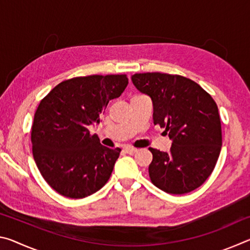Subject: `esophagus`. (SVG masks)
I'll use <instances>...</instances> for the list:
<instances>
[{"instance_id": "1", "label": "esophagus", "mask_w": 250, "mask_h": 250, "mask_svg": "<svg viewBox=\"0 0 250 250\" xmlns=\"http://www.w3.org/2000/svg\"><path fill=\"white\" fill-rule=\"evenodd\" d=\"M125 151L126 152V153H129V154H133V153H135V152H137L138 150L135 149V147H133V146H125Z\"/></svg>"}]
</instances>
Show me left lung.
I'll list each match as a JSON object with an SVG mask.
<instances>
[{"instance_id":"8db88e82","label":"left lung","mask_w":250,"mask_h":250,"mask_svg":"<svg viewBox=\"0 0 250 250\" xmlns=\"http://www.w3.org/2000/svg\"><path fill=\"white\" fill-rule=\"evenodd\" d=\"M132 83L153 103V124L173 140L168 152L149 147L151 182L170 194L200 188L213 172L222 149L217 104L200 84L180 75L142 73Z\"/></svg>"}]
</instances>
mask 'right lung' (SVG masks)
Returning a JSON list of instances; mask_svg holds the SVG:
<instances>
[{"mask_svg": "<svg viewBox=\"0 0 250 250\" xmlns=\"http://www.w3.org/2000/svg\"><path fill=\"white\" fill-rule=\"evenodd\" d=\"M128 83L126 75L75 77L41 100L31 132L33 156L42 176L61 195L89 196L110 179L121 149L101 145L88 126L99 124L109 101L120 97Z\"/></svg>", "mask_w": 250, "mask_h": 250, "instance_id": "right-lung-1", "label": "right lung"}]
</instances>
